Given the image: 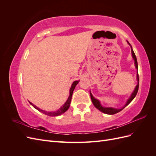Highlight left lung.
<instances>
[{
	"instance_id": "8db88e82",
	"label": "left lung",
	"mask_w": 156,
	"mask_h": 156,
	"mask_svg": "<svg viewBox=\"0 0 156 156\" xmlns=\"http://www.w3.org/2000/svg\"><path fill=\"white\" fill-rule=\"evenodd\" d=\"M127 43H128V44L130 45L131 48V54H132V57H133V58L134 59V61H135V68L136 69L138 70V64H137V60H136V56H135V54L134 53V51L133 50V49H132V47L131 45H130V44L129 43L128 41H127ZM136 79H137V81H138V83L137 84H136V86L135 87V90L133 92V93L131 94V95L130 96V98L127 100L126 105L122 107L121 108H112V107H103L101 103L100 102V101H99L98 100H97V99L94 98L92 96V94H91L90 92V98H91V100L92 101V103L94 104V105L95 106V107H96L98 110H100V111H101L103 113H105V114H107V115H115L116 114V113L119 112L120 111H121L122 109H124V108L127 105H129L130 102L133 100V99L135 98V97L136 96V94H137V92H138V90H139V74L137 73V74H136Z\"/></svg>"
}]
</instances>
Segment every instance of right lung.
I'll use <instances>...</instances> for the list:
<instances>
[{
  "instance_id": "right-lung-1",
  "label": "right lung",
  "mask_w": 156,
  "mask_h": 156,
  "mask_svg": "<svg viewBox=\"0 0 156 156\" xmlns=\"http://www.w3.org/2000/svg\"><path fill=\"white\" fill-rule=\"evenodd\" d=\"M78 83H79V81H74L73 83L72 87H71V88H70L69 96V97L68 98L67 101H66V103H64V104L62 107H61L58 111H54V112H48V111H46L41 109V108L36 107V105H34V104H33V103H32L31 102L29 101L30 104L32 105L33 107H34L36 108V109H37V111H39L40 112H41L42 113H44V114H45L46 115H48V116H59L60 115H62V114H63L64 112H65L69 108V105H70V103H71V100H72V97L73 92L74 89H75V87H76V85H77Z\"/></svg>"
}]
</instances>
